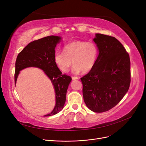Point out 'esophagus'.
Segmentation results:
<instances>
[{
    "mask_svg": "<svg viewBox=\"0 0 146 146\" xmlns=\"http://www.w3.org/2000/svg\"><path fill=\"white\" fill-rule=\"evenodd\" d=\"M72 80H77V79H79V78L78 77H77V76H72Z\"/></svg>",
    "mask_w": 146,
    "mask_h": 146,
    "instance_id": "esophagus-1",
    "label": "esophagus"
}]
</instances>
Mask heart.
<instances>
[{
  "label": "heart",
  "mask_w": 146,
  "mask_h": 146,
  "mask_svg": "<svg viewBox=\"0 0 146 146\" xmlns=\"http://www.w3.org/2000/svg\"><path fill=\"white\" fill-rule=\"evenodd\" d=\"M63 52H56L54 56V63L63 73L68 72L72 64V72L78 74L82 71L86 73L95 66L98 48L96 44L86 41H74L65 45Z\"/></svg>",
  "instance_id": "heart-1"
}]
</instances>
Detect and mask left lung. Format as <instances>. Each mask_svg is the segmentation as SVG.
Masks as SVG:
<instances>
[{
    "label": "left lung",
    "mask_w": 146,
    "mask_h": 146,
    "mask_svg": "<svg viewBox=\"0 0 146 146\" xmlns=\"http://www.w3.org/2000/svg\"><path fill=\"white\" fill-rule=\"evenodd\" d=\"M93 40L99 52L96 62L81 81L87 107L100 113L112 109L128 92L131 82L130 59L115 37L96 34Z\"/></svg>",
    "instance_id": "obj_1"
}]
</instances>
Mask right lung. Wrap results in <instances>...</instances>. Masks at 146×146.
Wrapping results in <instances>:
<instances>
[{"label":"right lung","mask_w":146,"mask_h":146,"mask_svg":"<svg viewBox=\"0 0 146 146\" xmlns=\"http://www.w3.org/2000/svg\"><path fill=\"white\" fill-rule=\"evenodd\" d=\"M61 39V36L50 35L29 43L19 53L15 63V85L20 71L28 67L41 69L51 80L55 91L56 105L53 110L44 117L54 115L63 110L72 81L70 76L62 74L54 60L56 47Z\"/></svg>","instance_id":"add662e5"}]
</instances>
